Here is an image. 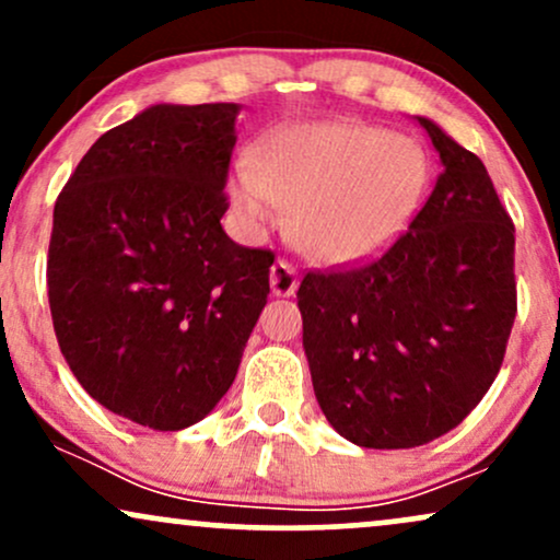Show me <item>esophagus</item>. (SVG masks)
I'll return each mask as SVG.
<instances>
[{
	"label": "esophagus",
	"mask_w": 560,
	"mask_h": 560,
	"mask_svg": "<svg viewBox=\"0 0 560 560\" xmlns=\"http://www.w3.org/2000/svg\"><path fill=\"white\" fill-rule=\"evenodd\" d=\"M298 268L289 260H276L271 268V289L276 298H289V294L298 292Z\"/></svg>",
	"instance_id": "esophagus-1"
}]
</instances>
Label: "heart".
Masks as SVG:
<instances>
[{"instance_id": "obj_1", "label": "heart", "mask_w": 560, "mask_h": 560, "mask_svg": "<svg viewBox=\"0 0 560 560\" xmlns=\"http://www.w3.org/2000/svg\"><path fill=\"white\" fill-rule=\"evenodd\" d=\"M429 184L423 152L395 131L363 124L287 128L258 163L231 182L249 221L294 213V242L313 260L339 266L376 255L408 226Z\"/></svg>"}]
</instances>
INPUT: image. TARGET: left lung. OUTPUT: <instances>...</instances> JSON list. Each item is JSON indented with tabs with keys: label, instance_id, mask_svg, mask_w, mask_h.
Wrapping results in <instances>:
<instances>
[{
	"label": "left lung",
	"instance_id": "left-lung-1",
	"mask_svg": "<svg viewBox=\"0 0 560 560\" xmlns=\"http://www.w3.org/2000/svg\"><path fill=\"white\" fill-rule=\"evenodd\" d=\"M442 173L376 258L307 271L302 345L324 416L374 450L419 447L477 408L516 318L513 221L485 163L419 118Z\"/></svg>",
	"mask_w": 560,
	"mask_h": 560
}]
</instances>
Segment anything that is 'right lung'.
Wrapping results in <instances>:
<instances>
[{
	"mask_svg": "<svg viewBox=\"0 0 560 560\" xmlns=\"http://www.w3.org/2000/svg\"><path fill=\"white\" fill-rule=\"evenodd\" d=\"M240 105H155L94 141L55 202L49 311L79 384L176 432L226 395L273 253L221 226Z\"/></svg>",
	"mask_w": 560,
	"mask_h": 560,
	"instance_id": "add662e5",
	"label": "right lung"
}]
</instances>
